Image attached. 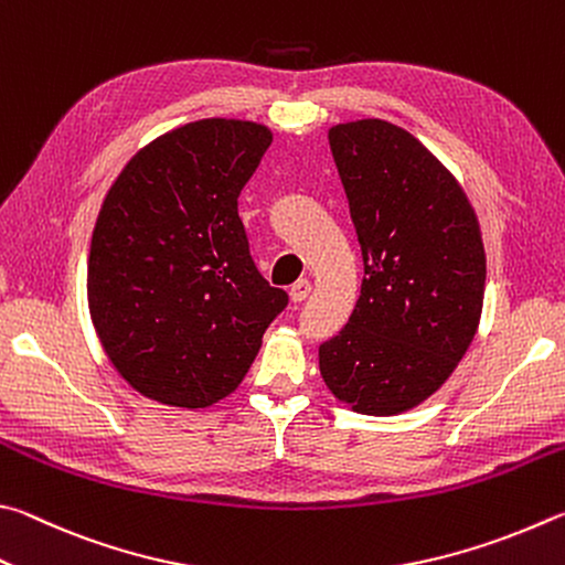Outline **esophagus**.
I'll return each instance as SVG.
<instances>
[{
	"label": "esophagus",
	"instance_id": "obj_1",
	"mask_svg": "<svg viewBox=\"0 0 565 565\" xmlns=\"http://www.w3.org/2000/svg\"><path fill=\"white\" fill-rule=\"evenodd\" d=\"M308 295H310V282L308 280H298L295 285H290V300L292 302L308 300Z\"/></svg>",
	"mask_w": 565,
	"mask_h": 565
}]
</instances>
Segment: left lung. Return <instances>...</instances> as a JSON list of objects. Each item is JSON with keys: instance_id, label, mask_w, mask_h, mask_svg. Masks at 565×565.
Returning <instances> with one entry per match:
<instances>
[{"instance_id": "obj_1", "label": "left lung", "mask_w": 565, "mask_h": 565, "mask_svg": "<svg viewBox=\"0 0 565 565\" xmlns=\"http://www.w3.org/2000/svg\"><path fill=\"white\" fill-rule=\"evenodd\" d=\"M364 260L344 328L320 344L330 392L354 412L417 407L477 334L487 255L477 213L447 168L404 128L362 118L330 128Z\"/></svg>"}]
</instances>
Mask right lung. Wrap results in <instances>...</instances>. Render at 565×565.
<instances>
[{"mask_svg": "<svg viewBox=\"0 0 565 565\" xmlns=\"http://www.w3.org/2000/svg\"><path fill=\"white\" fill-rule=\"evenodd\" d=\"M273 134L203 118L141 148L108 188L88 253V310L143 397L201 409L250 370L288 292L257 273L237 215Z\"/></svg>", "mask_w": 565, "mask_h": 565, "instance_id": "add662e5", "label": "right lung"}]
</instances>
